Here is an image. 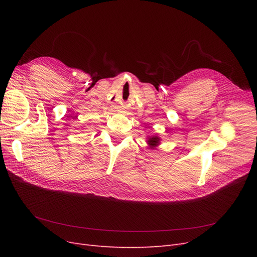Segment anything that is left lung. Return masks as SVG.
Segmentation results:
<instances>
[{
	"label": "left lung",
	"instance_id": "left-lung-1",
	"mask_svg": "<svg viewBox=\"0 0 257 257\" xmlns=\"http://www.w3.org/2000/svg\"><path fill=\"white\" fill-rule=\"evenodd\" d=\"M160 144V137L158 136H153V137H149L148 138V145L151 147V149L154 147H157Z\"/></svg>",
	"mask_w": 257,
	"mask_h": 257
}]
</instances>
